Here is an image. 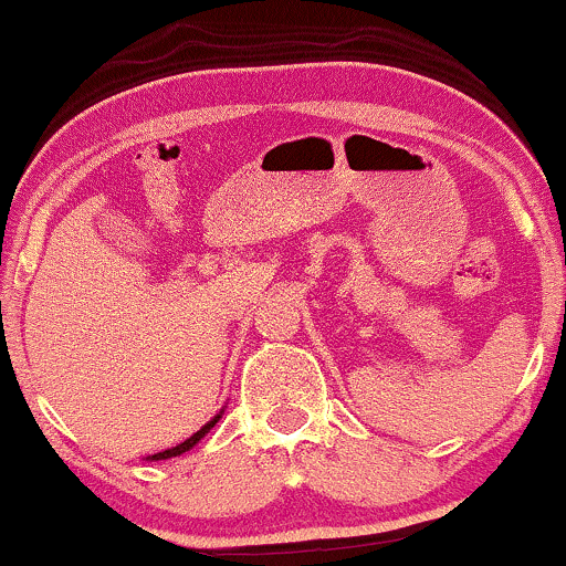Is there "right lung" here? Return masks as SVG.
Returning a JSON list of instances; mask_svg holds the SVG:
<instances>
[{
  "label": "right lung",
  "mask_w": 566,
  "mask_h": 566,
  "mask_svg": "<svg viewBox=\"0 0 566 566\" xmlns=\"http://www.w3.org/2000/svg\"><path fill=\"white\" fill-rule=\"evenodd\" d=\"M221 413H223V408L221 411L216 413L213 419L208 421V424H202L200 430H197L192 438H187L184 442H179V446H174V448H168V451H160V453H153V455H147V461H166V459H174V455H181V453H187V451H192V448L197 446V442H200L202 438H206V434L213 430V427L218 424V419H221Z\"/></svg>",
  "instance_id": "add662e5"
}]
</instances>
